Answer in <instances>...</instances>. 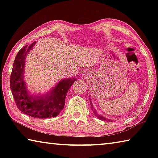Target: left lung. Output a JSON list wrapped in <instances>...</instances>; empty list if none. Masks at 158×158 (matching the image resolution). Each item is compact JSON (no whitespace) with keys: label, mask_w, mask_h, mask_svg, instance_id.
Listing matches in <instances>:
<instances>
[{"label":"left lung","mask_w":158,"mask_h":158,"mask_svg":"<svg viewBox=\"0 0 158 158\" xmlns=\"http://www.w3.org/2000/svg\"><path fill=\"white\" fill-rule=\"evenodd\" d=\"M90 106H91V108H92V111H93V113H94L95 116L96 117H97L98 118H99L100 120H102V121H109V122H111V121H112L111 120L108 119V118H106L102 116L100 114H99L98 113V111L95 110V109L94 108V106H93V104H92V102H91V100H90Z\"/></svg>","instance_id":"left-lung-1"}]
</instances>
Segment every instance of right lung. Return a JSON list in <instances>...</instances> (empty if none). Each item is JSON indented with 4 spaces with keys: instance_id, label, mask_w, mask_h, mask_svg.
I'll return each instance as SVG.
<instances>
[{
    "instance_id": "add662e5",
    "label": "right lung",
    "mask_w": 158,
    "mask_h": 158,
    "mask_svg": "<svg viewBox=\"0 0 158 158\" xmlns=\"http://www.w3.org/2000/svg\"><path fill=\"white\" fill-rule=\"evenodd\" d=\"M36 42L25 46L16 56L10 77V85L16 105L21 111L31 117L48 118L57 116L65 106L69 89L77 79H63L49 93L44 95H33L28 92L24 81L26 57Z\"/></svg>"
}]
</instances>
